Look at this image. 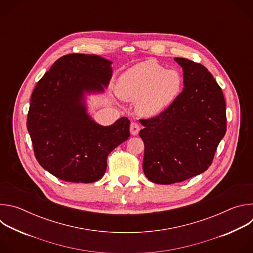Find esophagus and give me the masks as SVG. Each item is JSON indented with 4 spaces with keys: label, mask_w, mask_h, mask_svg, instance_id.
<instances>
[{
    "label": "esophagus",
    "mask_w": 253,
    "mask_h": 253,
    "mask_svg": "<svg viewBox=\"0 0 253 253\" xmlns=\"http://www.w3.org/2000/svg\"><path fill=\"white\" fill-rule=\"evenodd\" d=\"M139 131H140V126H139V124L136 123V122H132V123L130 124V132H131V134L134 135V136H136V135H138Z\"/></svg>",
    "instance_id": "esophagus-1"
}]
</instances>
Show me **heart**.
I'll return each mask as SVG.
<instances>
[{
    "label": "heart",
    "mask_w": 253,
    "mask_h": 253,
    "mask_svg": "<svg viewBox=\"0 0 253 253\" xmlns=\"http://www.w3.org/2000/svg\"><path fill=\"white\" fill-rule=\"evenodd\" d=\"M182 86L183 78L177 70H166L150 60L126 70L117 81L116 93L124 101H136L141 116L155 117L173 104Z\"/></svg>",
    "instance_id": "1"
}]
</instances>
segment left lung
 I'll list each match as a JSON object with an SVG mask.
<instances>
[{
	"mask_svg": "<svg viewBox=\"0 0 253 253\" xmlns=\"http://www.w3.org/2000/svg\"><path fill=\"white\" fill-rule=\"evenodd\" d=\"M174 60L183 70V91L163 113L140 120L144 174L163 185L206 171L226 132L225 100L217 82L203 65Z\"/></svg>",
	"mask_w": 253,
	"mask_h": 253,
	"instance_id": "1",
	"label": "left lung"
}]
</instances>
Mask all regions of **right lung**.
Segmentation results:
<instances>
[{
    "label": "right lung",
    "instance_id": "add662e5",
    "mask_svg": "<svg viewBox=\"0 0 253 253\" xmlns=\"http://www.w3.org/2000/svg\"><path fill=\"white\" fill-rule=\"evenodd\" d=\"M111 65L97 55L63 56L32 93L27 128L36 159L64 181L101 179L108 155L130 136L127 117L102 126L87 111V95L103 93L109 85Z\"/></svg>",
    "mask_w": 253,
    "mask_h": 253
}]
</instances>
